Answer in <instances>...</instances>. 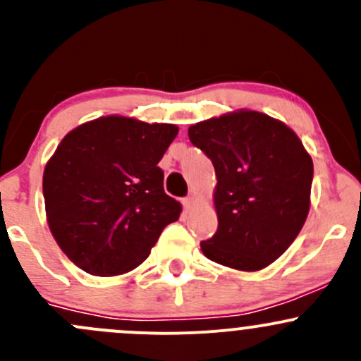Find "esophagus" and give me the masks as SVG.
<instances>
[{"mask_svg": "<svg viewBox=\"0 0 361 361\" xmlns=\"http://www.w3.org/2000/svg\"><path fill=\"white\" fill-rule=\"evenodd\" d=\"M194 204H195V199H194V197H185V199H183L185 211H190L192 207H194Z\"/></svg>", "mask_w": 361, "mask_h": 361, "instance_id": "1", "label": "esophagus"}]
</instances>
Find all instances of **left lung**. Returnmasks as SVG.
<instances>
[{
  "instance_id": "left-lung-1",
  "label": "left lung",
  "mask_w": 361,
  "mask_h": 361,
  "mask_svg": "<svg viewBox=\"0 0 361 361\" xmlns=\"http://www.w3.org/2000/svg\"><path fill=\"white\" fill-rule=\"evenodd\" d=\"M216 173L218 231L201 243L206 258L255 272L278 260L304 227L311 206L312 159L281 120L253 110L188 127Z\"/></svg>"
}]
</instances>
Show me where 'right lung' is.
<instances>
[{
	"label": "right lung",
	"mask_w": 361,
	"mask_h": 361,
	"mask_svg": "<svg viewBox=\"0 0 361 361\" xmlns=\"http://www.w3.org/2000/svg\"><path fill=\"white\" fill-rule=\"evenodd\" d=\"M176 134L173 123L108 115L63 137L45 166L43 197L54 239L82 271H133L180 218L159 167Z\"/></svg>",
	"instance_id": "right-lung-1"
}]
</instances>
